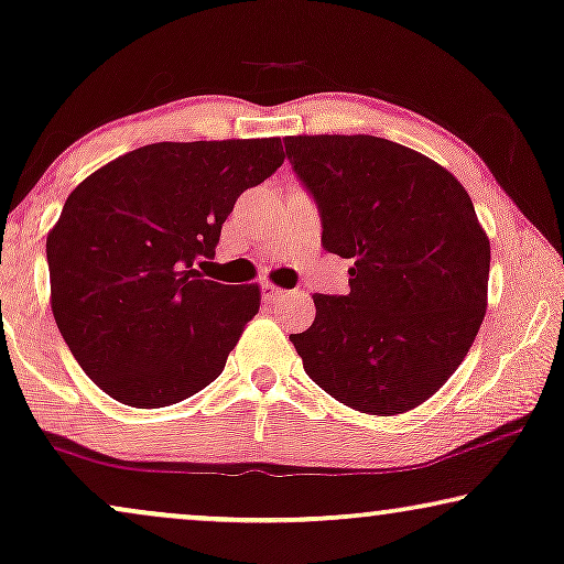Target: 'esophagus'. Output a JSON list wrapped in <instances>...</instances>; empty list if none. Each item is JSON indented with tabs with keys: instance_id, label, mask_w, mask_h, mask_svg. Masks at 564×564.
Segmentation results:
<instances>
[{
	"instance_id": "1",
	"label": "esophagus",
	"mask_w": 564,
	"mask_h": 564,
	"mask_svg": "<svg viewBox=\"0 0 564 564\" xmlns=\"http://www.w3.org/2000/svg\"><path fill=\"white\" fill-rule=\"evenodd\" d=\"M261 295H264L267 303H272V300H280L288 295V292H284L282 288H276V284H272V282H264L261 284Z\"/></svg>"
}]
</instances>
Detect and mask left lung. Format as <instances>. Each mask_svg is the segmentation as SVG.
Segmentation results:
<instances>
[{"label": "left lung", "mask_w": 564, "mask_h": 564, "mask_svg": "<svg viewBox=\"0 0 564 564\" xmlns=\"http://www.w3.org/2000/svg\"><path fill=\"white\" fill-rule=\"evenodd\" d=\"M318 205L323 249L351 259L346 295H313L290 341L338 403L395 415L426 403L467 357L488 311L490 241L457 176L375 135H290Z\"/></svg>", "instance_id": "8db88e82"}]
</instances>
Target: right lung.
<instances>
[{
	"instance_id": "obj_1",
	"label": "right lung",
	"mask_w": 564,
	"mask_h": 564,
	"mask_svg": "<svg viewBox=\"0 0 564 564\" xmlns=\"http://www.w3.org/2000/svg\"><path fill=\"white\" fill-rule=\"evenodd\" d=\"M282 161L280 138L151 143L68 195L45 241L51 307L97 388L164 408L223 372L261 292L203 280L195 264L215 257L241 192Z\"/></svg>"
}]
</instances>
